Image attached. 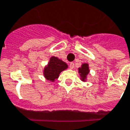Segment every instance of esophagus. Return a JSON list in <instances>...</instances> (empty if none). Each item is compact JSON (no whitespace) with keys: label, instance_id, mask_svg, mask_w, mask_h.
I'll return each mask as SVG.
<instances>
[{"label":"esophagus","instance_id":"34e87169","mask_svg":"<svg viewBox=\"0 0 130 130\" xmlns=\"http://www.w3.org/2000/svg\"><path fill=\"white\" fill-rule=\"evenodd\" d=\"M74 67V63L73 62H72L70 63V69H73Z\"/></svg>","mask_w":130,"mask_h":130}]
</instances>
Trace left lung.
Here are the masks:
<instances>
[{
	"label": "left lung",
	"mask_w": 130,
	"mask_h": 130,
	"mask_svg": "<svg viewBox=\"0 0 130 130\" xmlns=\"http://www.w3.org/2000/svg\"><path fill=\"white\" fill-rule=\"evenodd\" d=\"M78 72L81 77V80L82 82H86L87 80L88 74L90 72L89 65L88 63H83L81 68H78Z\"/></svg>",
	"instance_id": "obj_1"
}]
</instances>
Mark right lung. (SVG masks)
Listing matches in <instances>:
<instances>
[{
  "label": "right lung",
  "mask_w": 130,
  "mask_h": 130,
  "mask_svg": "<svg viewBox=\"0 0 130 130\" xmlns=\"http://www.w3.org/2000/svg\"><path fill=\"white\" fill-rule=\"evenodd\" d=\"M68 64L62 60L55 56H51L48 65L44 67L43 74L46 80L54 82L59 77L61 72L68 69Z\"/></svg>",
  "instance_id": "1"
}]
</instances>
